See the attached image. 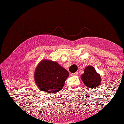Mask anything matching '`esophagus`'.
I'll return each mask as SVG.
<instances>
[{"instance_id":"obj_1","label":"esophagus","mask_w":124,"mask_h":124,"mask_svg":"<svg viewBox=\"0 0 124 124\" xmlns=\"http://www.w3.org/2000/svg\"><path fill=\"white\" fill-rule=\"evenodd\" d=\"M70 75L71 76H77V75H78V72H76L73 73H71Z\"/></svg>"}]
</instances>
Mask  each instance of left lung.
<instances>
[{
    "instance_id": "8db88e82",
    "label": "left lung",
    "mask_w": 124,
    "mask_h": 124,
    "mask_svg": "<svg viewBox=\"0 0 124 124\" xmlns=\"http://www.w3.org/2000/svg\"><path fill=\"white\" fill-rule=\"evenodd\" d=\"M81 80L85 86L91 89L98 87L101 83L100 75L92 66L86 67L84 73L81 76Z\"/></svg>"
}]
</instances>
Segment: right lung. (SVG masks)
Listing matches in <instances>:
<instances>
[{"label": "right lung", "instance_id": "right-lung-1", "mask_svg": "<svg viewBox=\"0 0 124 124\" xmlns=\"http://www.w3.org/2000/svg\"><path fill=\"white\" fill-rule=\"evenodd\" d=\"M69 76L68 71L57 62L43 59L36 67L34 80L41 91L54 93L62 88Z\"/></svg>", "mask_w": 124, "mask_h": 124}]
</instances>
